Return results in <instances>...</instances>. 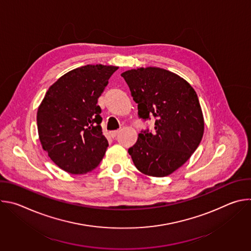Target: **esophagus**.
<instances>
[{
	"mask_svg": "<svg viewBox=\"0 0 251 251\" xmlns=\"http://www.w3.org/2000/svg\"><path fill=\"white\" fill-rule=\"evenodd\" d=\"M119 133H120V130H115V131H111V132H110V135H111V137L115 138Z\"/></svg>",
	"mask_w": 251,
	"mask_h": 251,
	"instance_id": "34e87169",
	"label": "esophagus"
}]
</instances>
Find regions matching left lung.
<instances>
[{
	"label": "left lung",
	"instance_id": "1",
	"mask_svg": "<svg viewBox=\"0 0 251 251\" xmlns=\"http://www.w3.org/2000/svg\"><path fill=\"white\" fill-rule=\"evenodd\" d=\"M143 120L156 118L154 131H141L128 153L135 167L151 176H166L197 150L204 129L198 95L184 78L160 67H140L121 75Z\"/></svg>",
	"mask_w": 251,
	"mask_h": 251
}]
</instances>
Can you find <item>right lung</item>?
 Instances as JSON below:
<instances>
[{
    "label": "right lung",
    "mask_w": 251,
    "mask_h": 251,
    "mask_svg": "<svg viewBox=\"0 0 251 251\" xmlns=\"http://www.w3.org/2000/svg\"><path fill=\"white\" fill-rule=\"evenodd\" d=\"M117 66L88 64L58 78L38 109L41 144L63 171L86 174L103 159L108 141L102 134L97 101Z\"/></svg>",
    "instance_id": "obj_1"
}]
</instances>
